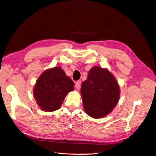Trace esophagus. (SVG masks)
Here are the masks:
<instances>
[{
  "instance_id": "1",
  "label": "esophagus",
  "mask_w": 156,
  "mask_h": 156,
  "mask_svg": "<svg viewBox=\"0 0 156 156\" xmlns=\"http://www.w3.org/2000/svg\"><path fill=\"white\" fill-rule=\"evenodd\" d=\"M81 81H76V83H75V87H76V88H77V90H79L80 88H81Z\"/></svg>"
}]
</instances>
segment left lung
I'll list each match as a JSON object with an SVG mask.
<instances>
[{"mask_svg": "<svg viewBox=\"0 0 156 156\" xmlns=\"http://www.w3.org/2000/svg\"><path fill=\"white\" fill-rule=\"evenodd\" d=\"M81 92L86 113L92 118L104 117L112 111L119 100L120 88L114 76L98 66L89 71Z\"/></svg>", "mask_w": 156, "mask_h": 156, "instance_id": "8db88e82", "label": "left lung"}]
</instances>
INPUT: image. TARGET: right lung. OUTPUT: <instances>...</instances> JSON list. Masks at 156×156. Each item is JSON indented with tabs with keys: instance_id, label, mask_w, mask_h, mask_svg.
Returning <instances> with one entry per match:
<instances>
[{
	"instance_id": "add662e5",
	"label": "right lung",
	"mask_w": 156,
	"mask_h": 156,
	"mask_svg": "<svg viewBox=\"0 0 156 156\" xmlns=\"http://www.w3.org/2000/svg\"><path fill=\"white\" fill-rule=\"evenodd\" d=\"M74 83L60 67L46 70L35 84L34 96L42 110L48 112L58 109L66 94L73 90Z\"/></svg>"
}]
</instances>
